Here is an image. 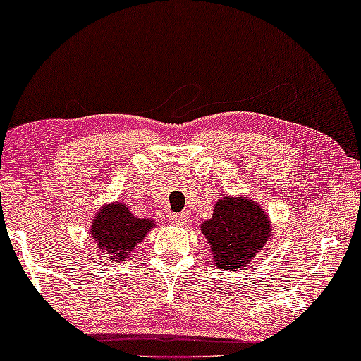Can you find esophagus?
Returning <instances> with one entry per match:
<instances>
[{"mask_svg":"<svg viewBox=\"0 0 361 361\" xmlns=\"http://www.w3.org/2000/svg\"><path fill=\"white\" fill-rule=\"evenodd\" d=\"M187 221H189V217H187L185 212L172 214V215H171V222L174 224V226H185Z\"/></svg>","mask_w":361,"mask_h":361,"instance_id":"34e87169","label":"esophagus"}]
</instances>
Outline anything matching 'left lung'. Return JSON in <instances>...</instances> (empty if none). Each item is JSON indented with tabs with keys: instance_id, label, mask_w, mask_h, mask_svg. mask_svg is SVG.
<instances>
[{
	"instance_id": "obj_1",
	"label": "left lung",
	"mask_w": 361,
	"mask_h": 361,
	"mask_svg": "<svg viewBox=\"0 0 361 361\" xmlns=\"http://www.w3.org/2000/svg\"><path fill=\"white\" fill-rule=\"evenodd\" d=\"M212 262L221 270H242L274 237L264 207L254 199L224 195L215 202L209 221L200 224Z\"/></svg>"
}]
</instances>
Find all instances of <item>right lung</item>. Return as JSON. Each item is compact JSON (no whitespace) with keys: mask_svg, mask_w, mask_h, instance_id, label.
Segmentation results:
<instances>
[{"mask_svg":"<svg viewBox=\"0 0 361 361\" xmlns=\"http://www.w3.org/2000/svg\"><path fill=\"white\" fill-rule=\"evenodd\" d=\"M154 227L156 222L152 219L135 217L128 205L116 200L97 210L89 232L101 255L111 262H124Z\"/></svg>","mask_w":361,"mask_h":361,"instance_id":"add662e5","label":"right lung"}]
</instances>
